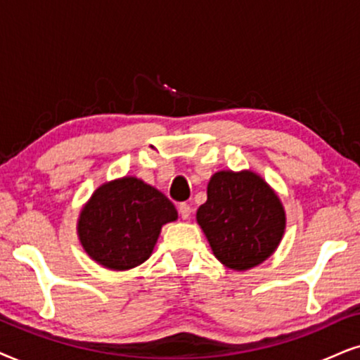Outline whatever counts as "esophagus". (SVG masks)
<instances>
[{
    "label": "esophagus",
    "instance_id": "34e87169",
    "mask_svg": "<svg viewBox=\"0 0 360 360\" xmlns=\"http://www.w3.org/2000/svg\"><path fill=\"white\" fill-rule=\"evenodd\" d=\"M179 214H181V217H183V219H189V217H191V206H189V204H186V202L179 204Z\"/></svg>",
    "mask_w": 360,
    "mask_h": 360
}]
</instances>
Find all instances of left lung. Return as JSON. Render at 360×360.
<instances>
[{"instance_id": "8db88e82", "label": "left lung", "mask_w": 360, "mask_h": 360, "mask_svg": "<svg viewBox=\"0 0 360 360\" xmlns=\"http://www.w3.org/2000/svg\"><path fill=\"white\" fill-rule=\"evenodd\" d=\"M195 219L217 261L234 271H248L271 257L285 229L279 195L252 171L216 172Z\"/></svg>"}]
</instances>
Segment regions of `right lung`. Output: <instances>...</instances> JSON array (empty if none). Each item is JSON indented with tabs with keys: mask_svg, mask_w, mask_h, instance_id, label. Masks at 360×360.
Returning a JSON list of instances; mask_svg holds the SVG:
<instances>
[{
	"mask_svg": "<svg viewBox=\"0 0 360 360\" xmlns=\"http://www.w3.org/2000/svg\"><path fill=\"white\" fill-rule=\"evenodd\" d=\"M177 211L161 191L133 176L109 181L81 209L78 236L88 256L111 271H127L153 254L161 227Z\"/></svg>",
	"mask_w": 360,
	"mask_h": 360,
	"instance_id": "right-lung-1",
	"label": "right lung"
}]
</instances>
